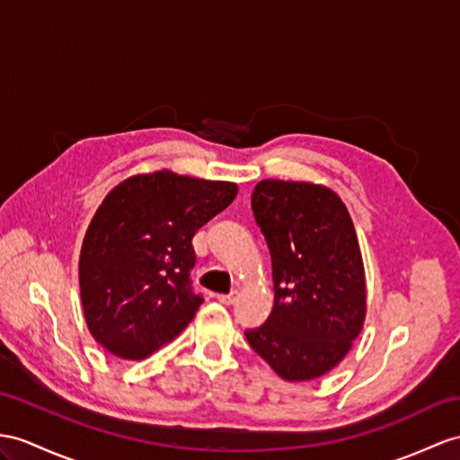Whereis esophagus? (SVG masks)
Here are the masks:
<instances>
[{"label":"esophagus","instance_id":"1","mask_svg":"<svg viewBox=\"0 0 460 460\" xmlns=\"http://www.w3.org/2000/svg\"><path fill=\"white\" fill-rule=\"evenodd\" d=\"M238 296H240L238 290H232V293H228V295H218L217 298L222 302V305H234V302L238 300Z\"/></svg>","mask_w":460,"mask_h":460}]
</instances>
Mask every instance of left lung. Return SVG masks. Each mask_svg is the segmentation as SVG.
<instances>
[{
  "instance_id": "left-lung-1",
  "label": "left lung",
  "mask_w": 460,
  "mask_h": 460,
  "mask_svg": "<svg viewBox=\"0 0 460 460\" xmlns=\"http://www.w3.org/2000/svg\"><path fill=\"white\" fill-rule=\"evenodd\" d=\"M252 210L271 253L275 305L245 338L290 383L326 375L351 349L367 312L349 212L328 187L279 179L255 185Z\"/></svg>"
}]
</instances>
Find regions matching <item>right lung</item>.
I'll return each instance as SVG.
<instances>
[{
    "instance_id": "obj_1",
    "label": "right lung",
    "mask_w": 460,
    "mask_h": 460,
    "mask_svg": "<svg viewBox=\"0 0 460 460\" xmlns=\"http://www.w3.org/2000/svg\"><path fill=\"white\" fill-rule=\"evenodd\" d=\"M236 195L234 183L155 172L105 197L80 255L84 314L99 345L138 361L187 328L203 305L193 236Z\"/></svg>"
}]
</instances>
